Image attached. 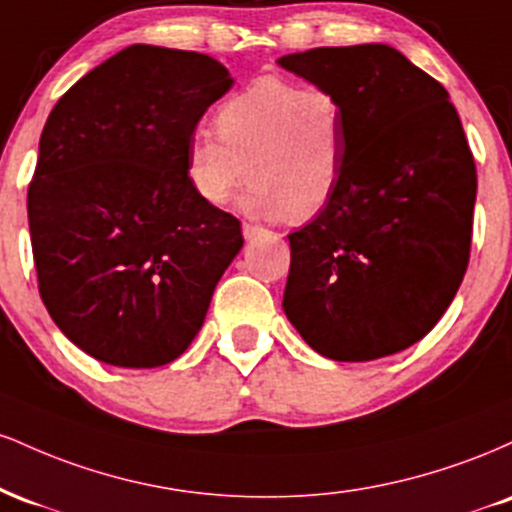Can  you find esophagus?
<instances>
[{"mask_svg":"<svg viewBox=\"0 0 512 512\" xmlns=\"http://www.w3.org/2000/svg\"><path fill=\"white\" fill-rule=\"evenodd\" d=\"M262 231H264V228L255 226V223H243V236H245V240H252L255 236H260Z\"/></svg>","mask_w":512,"mask_h":512,"instance_id":"obj_1","label":"esophagus"}]
</instances>
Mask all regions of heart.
Returning <instances> with one entry per match:
<instances>
[{"mask_svg":"<svg viewBox=\"0 0 512 512\" xmlns=\"http://www.w3.org/2000/svg\"><path fill=\"white\" fill-rule=\"evenodd\" d=\"M216 142L187 144V180L209 207L233 199L257 219L303 221L320 214L344 178V108L330 88L262 76L228 96L214 113Z\"/></svg>","mask_w":512,"mask_h":512,"instance_id":"1","label":"heart"}]
</instances>
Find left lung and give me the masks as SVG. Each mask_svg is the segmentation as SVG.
Returning a JSON list of instances; mask_svg holds the SVG:
<instances>
[{"mask_svg": "<svg viewBox=\"0 0 512 512\" xmlns=\"http://www.w3.org/2000/svg\"><path fill=\"white\" fill-rule=\"evenodd\" d=\"M344 108V178L289 236L284 313L332 361H375L436 327L467 272L477 168L448 91L383 43L276 60Z\"/></svg>", "mask_w": 512, "mask_h": 512, "instance_id": "1", "label": "left lung"}]
</instances>
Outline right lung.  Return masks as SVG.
<instances>
[{"label":"right lung","mask_w":512,"mask_h":512,"mask_svg":"<svg viewBox=\"0 0 512 512\" xmlns=\"http://www.w3.org/2000/svg\"><path fill=\"white\" fill-rule=\"evenodd\" d=\"M231 74L202 52L129 45L57 101L28 187L38 289L69 342L120 368L175 361L243 248L187 180V144Z\"/></svg>","instance_id":"1"}]
</instances>
